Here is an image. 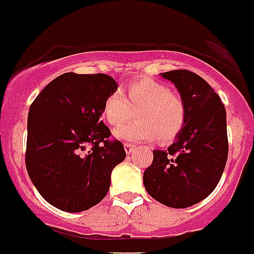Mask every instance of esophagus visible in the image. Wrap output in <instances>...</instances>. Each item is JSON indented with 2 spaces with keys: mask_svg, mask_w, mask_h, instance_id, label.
<instances>
[{
  "mask_svg": "<svg viewBox=\"0 0 254 254\" xmlns=\"http://www.w3.org/2000/svg\"><path fill=\"white\" fill-rule=\"evenodd\" d=\"M125 151L127 154H131L134 151V146L131 143H125Z\"/></svg>",
  "mask_w": 254,
  "mask_h": 254,
  "instance_id": "34e87169",
  "label": "esophagus"
}]
</instances>
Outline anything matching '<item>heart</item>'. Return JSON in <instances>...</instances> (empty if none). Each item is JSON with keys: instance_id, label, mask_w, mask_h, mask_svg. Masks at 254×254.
I'll use <instances>...</instances> for the list:
<instances>
[{"instance_id": "heart-1", "label": "heart", "mask_w": 254, "mask_h": 254, "mask_svg": "<svg viewBox=\"0 0 254 254\" xmlns=\"http://www.w3.org/2000/svg\"><path fill=\"white\" fill-rule=\"evenodd\" d=\"M136 111V122L126 123L115 129L116 138L125 142L159 141L175 138L186 123V105L182 98L170 92L166 84L154 79L143 78L131 82L127 96L117 88L106 97L102 116L108 125L118 126Z\"/></svg>"}]
</instances>
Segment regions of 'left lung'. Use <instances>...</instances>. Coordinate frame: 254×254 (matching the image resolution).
<instances>
[{"label": "left lung", "instance_id": "obj_1", "mask_svg": "<svg viewBox=\"0 0 254 254\" xmlns=\"http://www.w3.org/2000/svg\"><path fill=\"white\" fill-rule=\"evenodd\" d=\"M186 105V123L165 151H153L143 185L151 197L172 208H187L218 185L228 156L226 108L202 77L187 69L161 73Z\"/></svg>", "mask_w": 254, "mask_h": 254}]
</instances>
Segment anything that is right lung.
<instances>
[{"instance_id":"add662e5","label":"right lung","mask_w":254,"mask_h":254,"mask_svg":"<svg viewBox=\"0 0 254 254\" xmlns=\"http://www.w3.org/2000/svg\"><path fill=\"white\" fill-rule=\"evenodd\" d=\"M107 74L67 72L47 84L30 107L26 168L53 207L86 211L107 194L113 168L126 158L100 121L106 97L117 89Z\"/></svg>"}]
</instances>
